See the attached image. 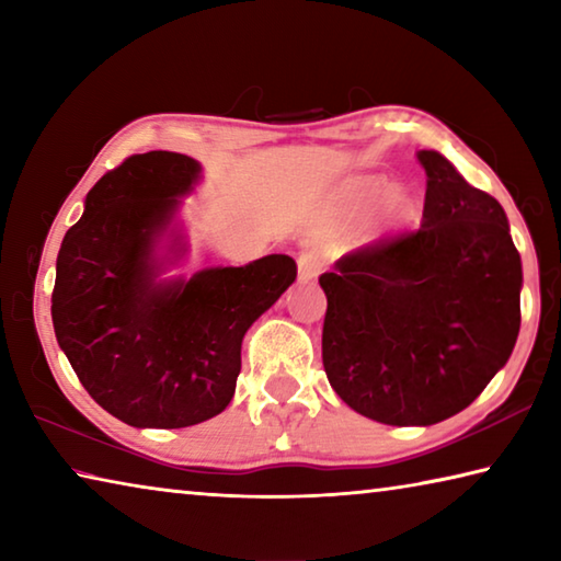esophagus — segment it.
I'll list each match as a JSON object with an SVG mask.
<instances>
[{"label":"esophagus","mask_w":561,"mask_h":561,"mask_svg":"<svg viewBox=\"0 0 561 561\" xmlns=\"http://www.w3.org/2000/svg\"><path fill=\"white\" fill-rule=\"evenodd\" d=\"M321 267H324V254H321L319 250H307L299 254V279L301 282L317 279Z\"/></svg>","instance_id":"34e87169"}]
</instances>
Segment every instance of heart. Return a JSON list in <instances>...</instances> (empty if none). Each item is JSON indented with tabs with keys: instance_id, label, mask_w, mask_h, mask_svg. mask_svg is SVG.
I'll return each mask as SVG.
<instances>
[{
	"instance_id": "1",
	"label": "heart",
	"mask_w": 561,
	"mask_h": 561,
	"mask_svg": "<svg viewBox=\"0 0 561 561\" xmlns=\"http://www.w3.org/2000/svg\"><path fill=\"white\" fill-rule=\"evenodd\" d=\"M386 190H388V185L383 183V180H366V183H360L356 187L354 197H351V205H354V210H366V207H371L374 203L381 201V197L386 195ZM411 210H413V203L408 201L403 193H393L391 197H388L386 213L393 222L405 220V217L411 215Z\"/></svg>"
}]
</instances>
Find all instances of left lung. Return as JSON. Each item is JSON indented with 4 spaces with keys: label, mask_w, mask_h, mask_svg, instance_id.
<instances>
[{
    "label": "left lung",
    "mask_w": 561,
    "mask_h": 561,
    "mask_svg": "<svg viewBox=\"0 0 561 561\" xmlns=\"http://www.w3.org/2000/svg\"><path fill=\"white\" fill-rule=\"evenodd\" d=\"M417 230L381 234L321 274V360L341 401L386 425H433L492 381L519 334L522 262L495 197L435 150Z\"/></svg>",
    "instance_id": "left-lung-1"
}]
</instances>
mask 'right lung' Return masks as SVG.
Masks as SVG:
<instances>
[{
	"label": "right lung",
	"mask_w": 561,
	"mask_h": 561,
	"mask_svg": "<svg viewBox=\"0 0 561 561\" xmlns=\"http://www.w3.org/2000/svg\"><path fill=\"white\" fill-rule=\"evenodd\" d=\"M197 175V160L170 150L126 158L89 190L56 260V341L93 401L136 428H187L222 413L247 329L297 279V262L267 254L156 282V240Z\"/></svg>",
	"instance_id": "add662e5"
}]
</instances>
